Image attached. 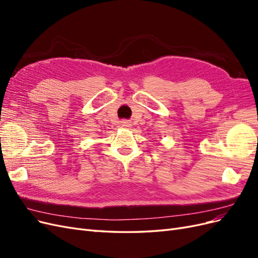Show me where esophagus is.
Returning <instances> with one entry per match:
<instances>
[{
  "label": "esophagus",
  "mask_w": 258,
  "mask_h": 258,
  "mask_svg": "<svg viewBox=\"0 0 258 258\" xmlns=\"http://www.w3.org/2000/svg\"><path fill=\"white\" fill-rule=\"evenodd\" d=\"M120 126L123 128H128V127H131V123L127 120H122V121H120Z\"/></svg>",
  "instance_id": "obj_1"
}]
</instances>
